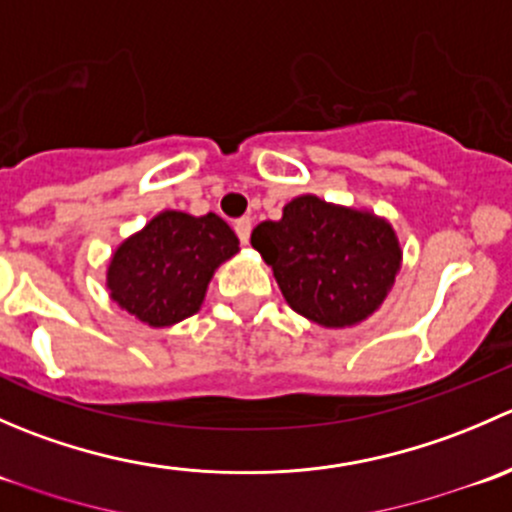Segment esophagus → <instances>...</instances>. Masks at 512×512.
Listing matches in <instances>:
<instances>
[{"instance_id":"34e87169","label":"esophagus","mask_w":512,"mask_h":512,"mask_svg":"<svg viewBox=\"0 0 512 512\" xmlns=\"http://www.w3.org/2000/svg\"><path fill=\"white\" fill-rule=\"evenodd\" d=\"M250 230H252V220L250 218L235 220V232H237V237H240L242 245H247V240H250Z\"/></svg>"}]
</instances>
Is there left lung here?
Segmentation results:
<instances>
[{"instance_id":"1","label":"left lung","mask_w":512,"mask_h":512,"mask_svg":"<svg viewBox=\"0 0 512 512\" xmlns=\"http://www.w3.org/2000/svg\"><path fill=\"white\" fill-rule=\"evenodd\" d=\"M250 242L272 267L289 307L327 329L366 322L404 260L389 220L312 193L289 200L280 220L257 225Z\"/></svg>"}]
</instances>
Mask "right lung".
I'll use <instances>...</instances> for the list:
<instances>
[{"label": "right lung", "mask_w": 512, "mask_h": 512, "mask_svg": "<svg viewBox=\"0 0 512 512\" xmlns=\"http://www.w3.org/2000/svg\"><path fill=\"white\" fill-rule=\"evenodd\" d=\"M220 215L163 210L113 250L106 267L108 297L153 329L193 317L210 280L240 252Z\"/></svg>", "instance_id": "add662e5"}]
</instances>
